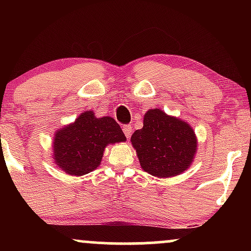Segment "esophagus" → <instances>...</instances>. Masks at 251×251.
<instances>
[{
    "label": "esophagus",
    "mask_w": 251,
    "mask_h": 251,
    "mask_svg": "<svg viewBox=\"0 0 251 251\" xmlns=\"http://www.w3.org/2000/svg\"><path fill=\"white\" fill-rule=\"evenodd\" d=\"M123 131H124V133H125V135H126V138H128L131 137V133H132V126L131 125H124L123 126Z\"/></svg>",
    "instance_id": "1"
}]
</instances>
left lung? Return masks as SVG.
Masks as SVG:
<instances>
[{
	"mask_svg": "<svg viewBox=\"0 0 251 251\" xmlns=\"http://www.w3.org/2000/svg\"><path fill=\"white\" fill-rule=\"evenodd\" d=\"M131 142L144 171L159 178L185 171L197 149L191 126L159 108L146 112L143 128L132 134Z\"/></svg>",
	"mask_w": 251,
	"mask_h": 251,
	"instance_id": "obj_1",
	"label": "left lung"
}]
</instances>
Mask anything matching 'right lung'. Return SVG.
<instances>
[{"label": "right lung", "mask_w": 251, "mask_h": 251, "mask_svg": "<svg viewBox=\"0 0 251 251\" xmlns=\"http://www.w3.org/2000/svg\"><path fill=\"white\" fill-rule=\"evenodd\" d=\"M126 137L111 117L97 118L83 112L75 123L57 131L54 139V160L72 176H82L97 169L107 144L125 142Z\"/></svg>", "instance_id": "add662e5"}]
</instances>
